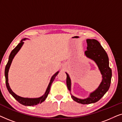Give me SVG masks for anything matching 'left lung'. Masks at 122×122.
<instances>
[{"label":"left lung","instance_id":"left-lung-1","mask_svg":"<svg viewBox=\"0 0 122 122\" xmlns=\"http://www.w3.org/2000/svg\"><path fill=\"white\" fill-rule=\"evenodd\" d=\"M87 47L84 54L89 59L92 60L98 66L102 74L101 83L98 87L89 94L88 97L84 99L78 98L71 93V79L67 73L66 74V86L70 91L71 97L74 101L83 104H91L96 103L103 97L108 91L111 82L112 73L109 66V58L106 51L103 49L99 41L96 39H86Z\"/></svg>","mask_w":122,"mask_h":122}]
</instances>
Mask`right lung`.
Here are the masks:
<instances>
[{"mask_svg":"<svg viewBox=\"0 0 122 122\" xmlns=\"http://www.w3.org/2000/svg\"><path fill=\"white\" fill-rule=\"evenodd\" d=\"M28 39L26 38H24L20 41L19 44H18V46H16L15 48H14V49L11 51L10 54L9 55V59H8V61L7 64L6 65L5 68V83H6V88H7L8 91H9L11 96H12L13 97H14L16 101H17L18 102L20 103V104L24 105V106H36V105H37L39 103H41L43 102H44L45 100H46V98L48 97V95L49 94L50 89H51V85L52 84L53 81H54V80L56 78V76H57L58 73L59 72V71H56V72L55 73V74L53 75V76H51V81H50V82L48 84V86L47 88H46V92L42 96L38 98H24L21 97H20L18 95H16L15 93H14L13 92L12 90L10 87L9 83H8V72H9V70L10 68V66H11V62H12L13 59H14V56H15V55L18 53V51H20V49H21V48L22 47L23 45L24 44V41H25V40Z\"/></svg>","mask_w":122,"mask_h":122,"instance_id":"obj_1","label":"right lung"}]
</instances>
